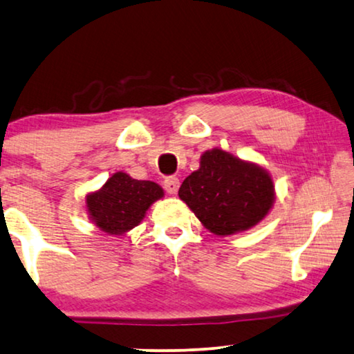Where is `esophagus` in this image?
<instances>
[{"label":"esophagus","instance_id":"obj_1","mask_svg":"<svg viewBox=\"0 0 354 354\" xmlns=\"http://www.w3.org/2000/svg\"><path fill=\"white\" fill-rule=\"evenodd\" d=\"M163 187L168 194H176L179 189V179L176 176H167L163 179Z\"/></svg>","mask_w":354,"mask_h":354}]
</instances>
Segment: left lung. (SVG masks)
Wrapping results in <instances>:
<instances>
[{"instance_id":"1","label":"left lung","mask_w":354,"mask_h":354,"mask_svg":"<svg viewBox=\"0 0 354 354\" xmlns=\"http://www.w3.org/2000/svg\"><path fill=\"white\" fill-rule=\"evenodd\" d=\"M178 195L209 232L230 235L266 218L273 183L257 165L213 149L202 156L200 168L184 179Z\"/></svg>"}]
</instances>
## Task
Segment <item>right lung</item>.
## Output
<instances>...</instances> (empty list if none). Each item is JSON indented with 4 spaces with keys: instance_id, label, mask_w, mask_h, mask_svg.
<instances>
[{
    "instance_id": "right-lung-1",
    "label": "right lung",
    "mask_w": 354,
    "mask_h": 354,
    "mask_svg": "<svg viewBox=\"0 0 354 354\" xmlns=\"http://www.w3.org/2000/svg\"><path fill=\"white\" fill-rule=\"evenodd\" d=\"M163 191L152 181H138L125 173L111 176L102 191L87 197L93 223L111 235H122L143 221L147 208Z\"/></svg>"
}]
</instances>
